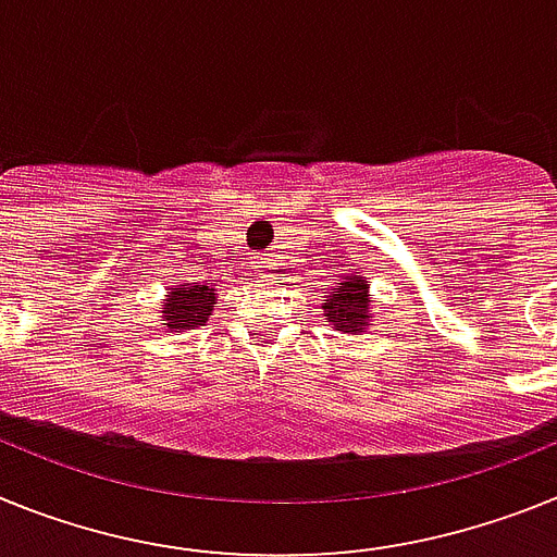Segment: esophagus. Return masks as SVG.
<instances>
[{
    "label": "esophagus",
    "mask_w": 557,
    "mask_h": 557,
    "mask_svg": "<svg viewBox=\"0 0 557 557\" xmlns=\"http://www.w3.org/2000/svg\"><path fill=\"white\" fill-rule=\"evenodd\" d=\"M258 272L269 277V272H272V260H269V258H260V260H258Z\"/></svg>",
    "instance_id": "1"
}]
</instances>
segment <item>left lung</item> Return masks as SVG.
<instances>
[{"label":"left lung","instance_id":"1","mask_svg":"<svg viewBox=\"0 0 557 557\" xmlns=\"http://www.w3.org/2000/svg\"><path fill=\"white\" fill-rule=\"evenodd\" d=\"M367 306H370V294H367V283L361 280V274H347L336 288L327 292V299L322 302L325 308V317L331 319L336 331L345 333H361L370 322L367 317Z\"/></svg>","mask_w":557,"mask_h":557}]
</instances>
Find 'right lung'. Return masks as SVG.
Instances as JSON below:
<instances>
[{
  "mask_svg": "<svg viewBox=\"0 0 557 557\" xmlns=\"http://www.w3.org/2000/svg\"><path fill=\"white\" fill-rule=\"evenodd\" d=\"M212 308H215V294H212L210 285H178V288L168 294L162 322L171 331H193V327L201 325L210 317Z\"/></svg>",
  "mask_w": 557,
  "mask_h": 557,
  "instance_id": "right-lung-1",
  "label": "right lung"
}]
</instances>
